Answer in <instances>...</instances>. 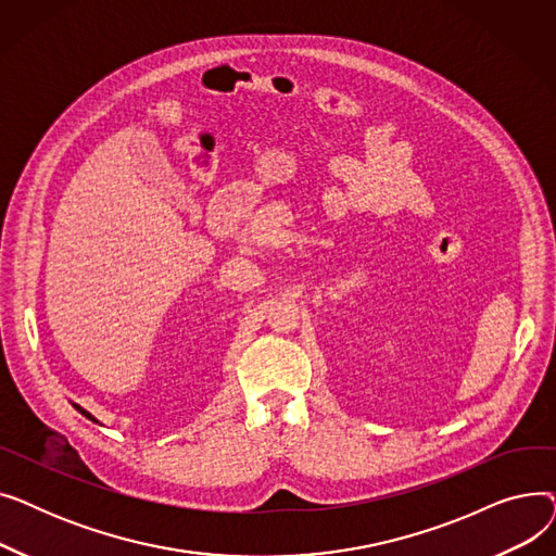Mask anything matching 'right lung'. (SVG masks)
I'll return each mask as SVG.
<instances>
[{"mask_svg": "<svg viewBox=\"0 0 556 556\" xmlns=\"http://www.w3.org/2000/svg\"><path fill=\"white\" fill-rule=\"evenodd\" d=\"M72 405H74V407H76V410H78V413H80V415H83V417H87V419H90V421H94V424H99V419H97V417H94V415H92V413H87V410H85V407H80V405H78V403H72Z\"/></svg>", "mask_w": 556, "mask_h": 556, "instance_id": "obj_1", "label": "right lung"}]
</instances>
